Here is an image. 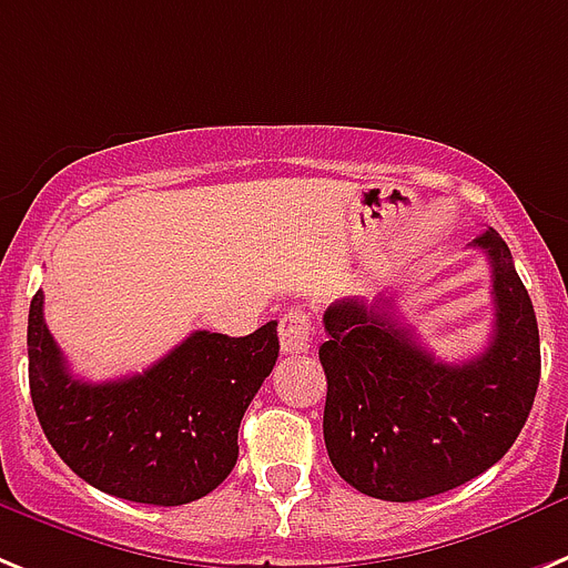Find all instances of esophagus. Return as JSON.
Segmentation results:
<instances>
[{"label":"esophagus","mask_w":568,"mask_h":568,"mask_svg":"<svg viewBox=\"0 0 568 568\" xmlns=\"http://www.w3.org/2000/svg\"><path fill=\"white\" fill-rule=\"evenodd\" d=\"M308 343H312V321H308V314L300 312V308L285 312L283 321H280V346H283L285 355L308 352Z\"/></svg>","instance_id":"obj_1"}]
</instances>
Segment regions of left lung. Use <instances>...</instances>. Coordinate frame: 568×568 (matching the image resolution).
<instances>
[{
	"label": "left lung",
	"mask_w": 568,
	"mask_h": 568,
	"mask_svg": "<svg viewBox=\"0 0 568 568\" xmlns=\"http://www.w3.org/2000/svg\"><path fill=\"white\" fill-rule=\"evenodd\" d=\"M490 262L488 349L442 364L395 321V297L337 300L323 314V438L337 474L366 497L416 503L497 465L540 384V332L511 251L494 227L474 240Z\"/></svg>",
	"instance_id": "1"
}]
</instances>
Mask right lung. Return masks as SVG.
<instances>
[{
    "instance_id": "add662e5",
    "label": "right lung",
    "mask_w": 568,
    "mask_h": 568,
    "mask_svg": "<svg viewBox=\"0 0 568 568\" xmlns=\"http://www.w3.org/2000/svg\"><path fill=\"white\" fill-rule=\"evenodd\" d=\"M280 355L276 323L245 337L193 332L146 373L89 384L28 312V381L42 433L80 479L146 505L207 497L240 456V422Z\"/></svg>"
}]
</instances>
